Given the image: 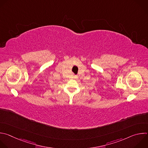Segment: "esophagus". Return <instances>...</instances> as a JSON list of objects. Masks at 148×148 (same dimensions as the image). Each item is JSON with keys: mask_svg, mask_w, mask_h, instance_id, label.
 <instances>
[{"mask_svg": "<svg viewBox=\"0 0 148 148\" xmlns=\"http://www.w3.org/2000/svg\"><path fill=\"white\" fill-rule=\"evenodd\" d=\"M74 78L75 79H77V78H78V75H74Z\"/></svg>", "mask_w": 148, "mask_h": 148, "instance_id": "34e87169", "label": "esophagus"}]
</instances>
